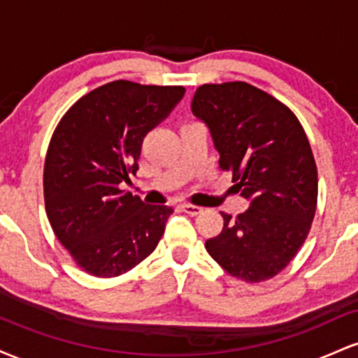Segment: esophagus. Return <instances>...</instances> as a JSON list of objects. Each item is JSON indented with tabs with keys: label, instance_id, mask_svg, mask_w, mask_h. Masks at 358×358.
Segmentation results:
<instances>
[{
	"label": "esophagus",
	"instance_id": "34e87169",
	"mask_svg": "<svg viewBox=\"0 0 358 358\" xmlns=\"http://www.w3.org/2000/svg\"><path fill=\"white\" fill-rule=\"evenodd\" d=\"M182 210L187 212L188 215H199L202 212V207L199 205H192V203H182Z\"/></svg>",
	"mask_w": 358,
	"mask_h": 358
}]
</instances>
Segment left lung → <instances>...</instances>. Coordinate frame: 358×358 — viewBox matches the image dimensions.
<instances>
[{"label": "left lung", "mask_w": 358, "mask_h": 358, "mask_svg": "<svg viewBox=\"0 0 358 358\" xmlns=\"http://www.w3.org/2000/svg\"><path fill=\"white\" fill-rule=\"evenodd\" d=\"M192 113L210 129L222 170L250 205L224 217L205 242L213 261L234 278L261 282L293 261L310 234L318 200L316 163L293 110L248 82L203 84Z\"/></svg>", "instance_id": "1"}]
</instances>
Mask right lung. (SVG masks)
Here are the masks:
<instances>
[{"label": "right lung", "mask_w": 358, "mask_h": 358, "mask_svg": "<svg viewBox=\"0 0 358 358\" xmlns=\"http://www.w3.org/2000/svg\"><path fill=\"white\" fill-rule=\"evenodd\" d=\"M182 85L114 80L90 90L53 131L43 168L48 222L76 264L121 276L156 249L173 208L119 188L136 175L146 134L183 97Z\"/></svg>", "instance_id": "obj_1"}]
</instances>
